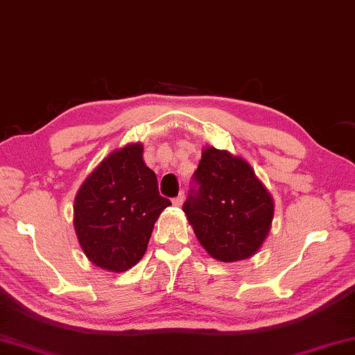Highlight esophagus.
Here are the masks:
<instances>
[{
    "mask_svg": "<svg viewBox=\"0 0 355 355\" xmlns=\"http://www.w3.org/2000/svg\"><path fill=\"white\" fill-rule=\"evenodd\" d=\"M182 202H184V193H182V192L179 193L178 197H174V198H173V205H176V207H181Z\"/></svg>",
    "mask_w": 355,
    "mask_h": 355,
    "instance_id": "obj_1",
    "label": "esophagus"
}]
</instances>
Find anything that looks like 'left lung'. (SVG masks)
<instances>
[{"label":"left lung","mask_w":355,"mask_h":355,"mask_svg":"<svg viewBox=\"0 0 355 355\" xmlns=\"http://www.w3.org/2000/svg\"><path fill=\"white\" fill-rule=\"evenodd\" d=\"M182 211L214 259H246L263 245L274 202L251 166L229 152L208 147L192 176Z\"/></svg>","instance_id":"obj_1"}]
</instances>
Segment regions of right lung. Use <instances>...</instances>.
Segmentation results:
<instances>
[{"mask_svg": "<svg viewBox=\"0 0 355 355\" xmlns=\"http://www.w3.org/2000/svg\"><path fill=\"white\" fill-rule=\"evenodd\" d=\"M171 202L158 192L141 144L115 150L75 198V230L85 254L102 269L125 272L146 253L153 224Z\"/></svg>", "mask_w": 355, "mask_h": 355, "instance_id": "1", "label": "right lung"}]
</instances>
